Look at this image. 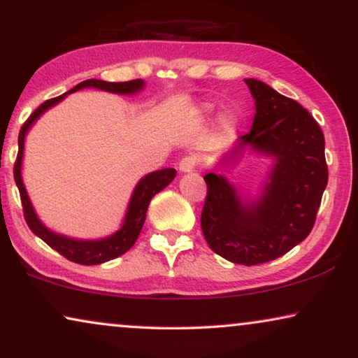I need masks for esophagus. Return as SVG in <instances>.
<instances>
[{"mask_svg": "<svg viewBox=\"0 0 358 358\" xmlns=\"http://www.w3.org/2000/svg\"><path fill=\"white\" fill-rule=\"evenodd\" d=\"M197 163L199 161L195 156H192V155L184 156V158L179 161V171L180 173H190V171H194L195 168H197Z\"/></svg>", "mask_w": 358, "mask_h": 358, "instance_id": "1", "label": "esophagus"}]
</instances>
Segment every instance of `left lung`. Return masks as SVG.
<instances>
[{"instance_id": "8db88e82", "label": "left lung", "mask_w": 358, "mask_h": 358, "mask_svg": "<svg viewBox=\"0 0 358 358\" xmlns=\"http://www.w3.org/2000/svg\"><path fill=\"white\" fill-rule=\"evenodd\" d=\"M244 81L256 99V115L251 131L224 161L251 145L275 156L277 163L257 203H243L223 176L205 174L200 227L218 256L256 266L283 256L311 233L327 185V164L324 135L310 112L266 83Z\"/></svg>"}]
</instances>
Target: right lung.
<instances>
[{
  "label": "right lung",
  "instance_id": "right-lung-1",
  "mask_svg": "<svg viewBox=\"0 0 358 358\" xmlns=\"http://www.w3.org/2000/svg\"><path fill=\"white\" fill-rule=\"evenodd\" d=\"M141 86H143V81L141 80H131V81H124V83L86 80L73 87V90L65 92V94L53 97V99H48L43 102V104L38 106L37 109L32 112L31 117L24 122V125L21 127V131H19V150H17L16 163H14V180H16L19 195H21L24 218H26L27 227L32 229L34 234H37L42 241H45L48 246L55 249L57 252H60L63 257L68 259V261L81 264V266H96V264L107 262L110 261V259L119 257L124 252L129 251V249L135 244L136 238H138V234L141 231V227H143L150 200L153 199L156 194L161 192V190H163L166 185L176 178V169L168 168V169L155 171V173L145 176V178L140 180L138 185H136L134 190V195H131L129 210H127V215H125L124 227H122L115 234H112V236L106 239H101V241H78V239H70V238L60 236V234L57 233H52L50 229H47L41 222H38L37 215L34 212L31 200L27 197V192L26 189H24V184L21 179L24 136H26L27 129L34 124V120H36L38 115L43 114L48 107H52L53 104H57V102H60L63 97L70 94V92L80 91L83 87H97V90L119 92V94H131V92H136L138 90H141Z\"/></svg>",
  "mask_w": 358,
  "mask_h": 358
}]
</instances>
